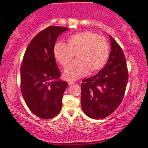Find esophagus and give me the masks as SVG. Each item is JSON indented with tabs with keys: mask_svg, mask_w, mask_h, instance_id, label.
<instances>
[{
	"mask_svg": "<svg viewBox=\"0 0 148 148\" xmlns=\"http://www.w3.org/2000/svg\"><path fill=\"white\" fill-rule=\"evenodd\" d=\"M68 84H74L75 82H74V81H72V80H69V81L68 82Z\"/></svg>",
	"mask_w": 148,
	"mask_h": 148,
	"instance_id": "34e87169",
	"label": "esophagus"
}]
</instances>
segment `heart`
<instances>
[{
	"label": "heart",
	"instance_id": "heart-1",
	"mask_svg": "<svg viewBox=\"0 0 148 148\" xmlns=\"http://www.w3.org/2000/svg\"><path fill=\"white\" fill-rule=\"evenodd\" d=\"M75 55L76 60L67 67L64 78L74 80L86 74L97 72L105 66L110 55L107 39L92 31H84L69 36L66 44L57 42L53 56L63 68L70 64Z\"/></svg>",
	"mask_w": 148,
	"mask_h": 148
}]
</instances>
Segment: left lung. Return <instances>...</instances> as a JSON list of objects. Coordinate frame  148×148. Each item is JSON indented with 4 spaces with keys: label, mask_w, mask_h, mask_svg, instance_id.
Returning <instances> with one entry per match:
<instances>
[{
    "label": "left lung",
    "mask_w": 148,
    "mask_h": 148,
    "mask_svg": "<svg viewBox=\"0 0 148 148\" xmlns=\"http://www.w3.org/2000/svg\"><path fill=\"white\" fill-rule=\"evenodd\" d=\"M108 63L96 75L82 80L81 106L86 116L102 119L117 109L123 101L129 79L126 59L121 46L110 36Z\"/></svg>",
    "instance_id": "left-lung-1"
}]
</instances>
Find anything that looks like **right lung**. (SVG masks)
Listing matches in <instances>:
<instances>
[{
	"mask_svg": "<svg viewBox=\"0 0 148 148\" xmlns=\"http://www.w3.org/2000/svg\"><path fill=\"white\" fill-rule=\"evenodd\" d=\"M66 27L49 26L30 41L21 66L20 87L25 103L30 111L42 119L58 115L67 82L57 80L61 73L53 56L58 37Z\"/></svg>",
	"mask_w": 148,
	"mask_h": 148,
	"instance_id": "right-lung-1",
	"label": "right lung"
}]
</instances>
